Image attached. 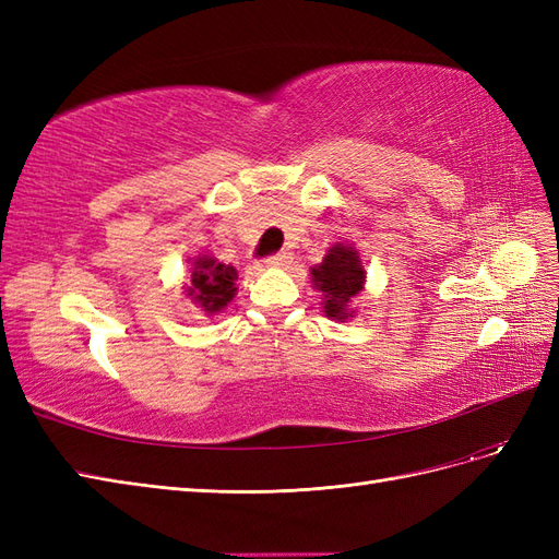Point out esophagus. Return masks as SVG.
<instances>
[{"instance_id":"esophagus-1","label":"esophagus","mask_w":559,"mask_h":559,"mask_svg":"<svg viewBox=\"0 0 559 559\" xmlns=\"http://www.w3.org/2000/svg\"><path fill=\"white\" fill-rule=\"evenodd\" d=\"M289 261H292V253H289V251H280V253H273V257L267 259V265L282 267V265H286Z\"/></svg>"}]
</instances>
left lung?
Listing matches in <instances>:
<instances>
[{
	"mask_svg": "<svg viewBox=\"0 0 559 559\" xmlns=\"http://www.w3.org/2000/svg\"><path fill=\"white\" fill-rule=\"evenodd\" d=\"M312 284L324 294L326 317L343 321L352 317V298L364 289L366 270L361 265L359 253L354 247L335 242L319 265L312 267Z\"/></svg>",
	"mask_w": 559,
	"mask_h": 559,
	"instance_id": "obj_1",
	"label": "left lung"
}]
</instances>
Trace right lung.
Listing matches in <instances>:
<instances>
[{
  "mask_svg": "<svg viewBox=\"0 0 559 559\" xmlns=\"http://www.w3.org/2000/svg\"><path fill=\"white\" fill-rule=\"evenodd\" d=\"M193 273H191V286H186V296H191L193 302L205 310L207 314H214L218 310H224L228 302L233 300L238 286H235V280H238V270L226 263H218L210 257H198L193 263Z\"/></svg>",
  "mask_w": 559,
  "mask_h": 559,
  "instance_id": "obj_1",
  "label": "right lung"
}]
</instances>
